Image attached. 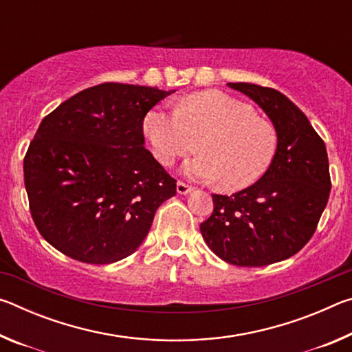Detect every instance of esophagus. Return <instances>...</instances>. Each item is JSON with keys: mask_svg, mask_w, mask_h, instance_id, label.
Here are the masks:
<instances>
[{"mask_svg": "<svg viewBox=\"0 0 352 352\" xmlns=\"http://www.w3.org/2000/svg\"><path fill=\"white\" fill-rule=\"evenodd\" d=\"M190 190H192V186H189V184L183 183V182H178V183H177V192H178V194L184 195V194H189Z\"/></svg>", "mask_w": 352, "mask_h": 352, "instance_id": "34e87169", "label": "esophagus"}]
</instances>
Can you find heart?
I'll return each mask as SVG.
<instances>
[{"instance_id": "heart-1", "label": "heart", "mask_w": 352, "mask_h": 352, "mask_svg": "<svg viewBox=\"0 0 352 352\" xmlns=\"http://www.w3.org/2000/svg\"><path fill=\"white\" fill-rule=\"evenodd\" d=\"M144 135L164 166L190 153L184 163L190 178L219 182L226 190L252 186L265 174L278 148V132L252 105L230 94L208 90L189 94L177 109L155 107L144 118Z\"/></svg>"}]
</instances>
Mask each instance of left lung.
Returning a JSON list of instances; mask_svg holds the SVG:
<instances>
[{"mask_svg": "<svg viewBox=\"0 0 352 352\" xmlns=\"http://www.w3.org/2000/svg\"><path fill=\"white\" fill-rule=\"evenodd\" d=\"M228 85L267 113L278 132V148L252 186L230 197L212 194L214 210L200 231L206 245L228 264L269 265L300 252L317 230L331 192L326 146L283 93L247 82Z\"/></svg>", "mask_w": 352, "mask_h": 352, "instance_id": "left-lung-1", "label": "left lung"}]
</instances>
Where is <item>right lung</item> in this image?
I'll use <instances>...</instances> for the list:
<instances>
[{
	"mask_svg": "<svg viewBox=\"0 0 352 352\" xmlns=\"http://www.w3.org/2000/svg\"><path fill=\"white\" fill-rule=\"evenodd\" d=\"M172 91L105 82L43 118L25 157L40 234L87 264L127 258L144 241L174 180L144 147L147 111Z\"/></svg>",
	"mask_w": 352,
	"mask_h": 352,
	"instance_id": "add662e5",
	"label": "right lung"
}]
</instances>
